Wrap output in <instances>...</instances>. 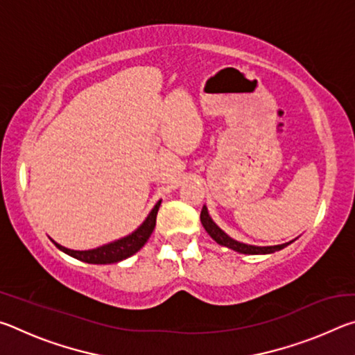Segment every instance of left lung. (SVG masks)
Here are the masks:
<instances>
[{
    "label": "left lung",
    "mask_w": 355,
    "mask_h": 355,
    "mask_svg": "<svg viewBox=\"0 0 355 355\" xmlns=\"http://www.w3.org/2000/svg\"><path fill=\"white\" fill-rule=\"evenodd\" d=\"M200 222L203 228H205L207 233L211 236L216 243L220 245H225V248L239 252V254L245 255H264V254H274V252L282 250L286 245H290L293 241L285 243V244H277V245H252V244H244L239 243L236 239H233L227 235V233L216 225V222L211 219V216L208 214V208L203 205L202 213H200Z\"/></svg>",
    "instance_id": "8db88e82"
}]
</instances>
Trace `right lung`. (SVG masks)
I'll return each instance as SVG.
<instances>
[{
    "instance_id": "1",
    "label": "right lung",
    "mask_w": 355,
    "mask_h": 355,
    "mask_svg": "<svg viewBox=\"0 0 355 355\" xmlns=\"http://www.w3.org/2000/svg\"><path fill=\"white\" fill-rule=\"evenodd\" d=\"M159 205H161V200L156 202V205L152 208V211L148 213L146 220H144L133 233H130V235L120 239H116V241L100 245V248L89 249V250H71V249L64 248L61 244H58L55 239H51V241L59 250H62L64 254L73 257L76 260L84 261V263L111 264V263L122 261L125 258L135 255L136 252L147 243V239L150 238V235H152L153 228L156 225V214H158Z\"/></svg>"
}]
</instances>
